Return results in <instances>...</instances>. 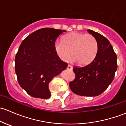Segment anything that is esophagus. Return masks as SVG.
<instances>
[{
    "instance_id": "1",
    "label": "esophagus",
    "mask_w": 126,
    "mask_h": 126,
    "mask_svg": "<svg viewBox=\"0 0 126 126\" xmlns=\"http://www.w3.org/2000/svg\"><path fill=\"white\" fill-rule=\"evenodd\" d=\"M72 68H73V67L70 65H68V66H67V70H72Z\"/></svg>"
}]
</instances>
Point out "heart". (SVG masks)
Here are the masks:
<instances>
[{
  "label": "heart",
  "mask_w": 126,
  "mask_h": 126,
  "mask_svg": "<svg viewBox=\"0 0 126 126\" xmlns=\"http://www.w3.org/2000/svg\"><path fill=\"white\" fill-rule=\"evenodd\" d=\"M54 50L63 61L70 59L79 65L90 63L96 56L98 44L92 34L72 32L65 35L62 42H56Z\"/></svg>",
  "instance_id": "1"
}]
</instances>
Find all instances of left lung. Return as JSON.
Listing matches in <instances>:
<instances>
[{"label": "left lung", "mask_w": 126, "mask_h": 126, "mask_svg": "<svg viewBox=\"0 0 126 126\" xmlns=\"http://www.w3.org/2000/svg\"><path fill=\"white\" fill-rule=\"evenodd\" d=\"M87 31L98 42V53L87 65L73 68L75 78L70 82L69 86L78 95L96 96L104 92L113 80L117 69V58L106 37L91 30Z\"/></svg>", "instance_id": "left-lung-1"}]
</instances>
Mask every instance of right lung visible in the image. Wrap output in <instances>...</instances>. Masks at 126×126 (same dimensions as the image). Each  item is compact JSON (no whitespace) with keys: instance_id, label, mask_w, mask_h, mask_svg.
<instances>
[{"instance_id":"1","label":"right lung","mask_w":126,"mask_h":126,"mask_svg":"<svg viewBox=\"0 0 126 126\" xmlns=\"http://www.w3.org/2000/svg\"><path fill=\"white\" fill-rule=\"evenodd\" d=\"M65 30L44 28L36 30L22 42L15 57V72L22 89L34 98L51 96L48 84L67 67L54 50L57 37Z\"/></svg>"}]
</instances>
